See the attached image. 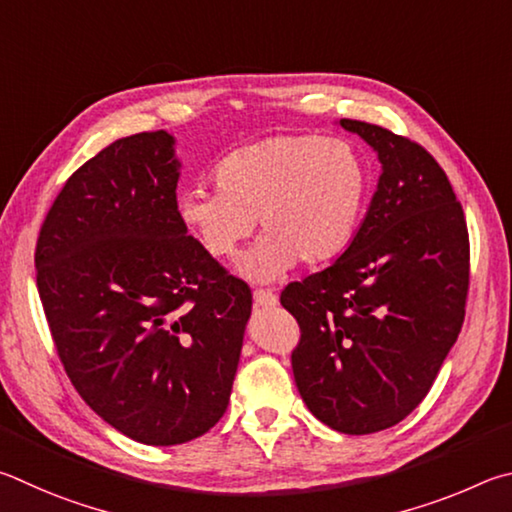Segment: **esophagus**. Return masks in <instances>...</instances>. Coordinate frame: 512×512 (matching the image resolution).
<instances>
[{"mask_svg":"<svg viewBox=\"0 0 512 512\" xmlns=\"http://www.w3.org/2000/svg\"><path fill=\"white\" fill-rule=\"evenodd\" d=\"M254 303L261 308H272L279 303V299H276V294L272 290H254Z\"/></svg>","mask_w":512,"mask_h":512,"instance_id":"1","label":"esophagus"}]
</instances>
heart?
Wrapping results in <instances>:
<instances>
[{
  "instance_id": "obj_1",
  "label": "heart",
  "mask_w": 512,
  "mask_h": 512,
  "mask_svg": "<svg viewBox=\"0 0 512 512\" xmlns=\"http://www.w3.org/2000/svg\"><path fill=\"white\" fill-rule=\"evenodd\" d=\"M215 186L188 188L177 215L206 254L229 258L261 224L265 236L240 272L270 281L297 261L319 265L351 245L360 224L369 168L351 141L276 134L229 152L213 170Z\"/></svg>"
}]
</instances>
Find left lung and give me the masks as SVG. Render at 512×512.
I'll return each instance as SVG.
<instances>
[{
  "label": "left lung",
  "mask_w": 512,
  "mask_h": 512,
  "mask_svg": "<svg viewBox=\"0 0 512 512\" xmlns=\"http://www.w3.org/2000/svg\"><path fill=\"white\" fill-rule=\"evenodd\" d=\"M339 123L378 152V191L344 254L290 283L281 306L301 330L292 371L303 402L360 436L398 425L432 389L465 319L470 238L450 179L420 143Z\"/></svg>",
  "instance_id": "1"
}]
</instances>
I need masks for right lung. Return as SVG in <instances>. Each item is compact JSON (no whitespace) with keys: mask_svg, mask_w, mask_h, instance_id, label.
<instances>
[{"mask_svg":"<svg viewBox=\"0 0 512 512\" xmlns=\"http://www.w3.org/2000/svg\"><path fill=\"white\" fill-rule=\"evenodd\" d=\"M175 139L139 132L71 175L35 245V279L71 384L132 441L179 445L229 405L251 290L177 215Z\"/></svg>","mask_w":512,"mask_h":512,"instance_id":"add662e5","label":"right lung"}]
</instances>
